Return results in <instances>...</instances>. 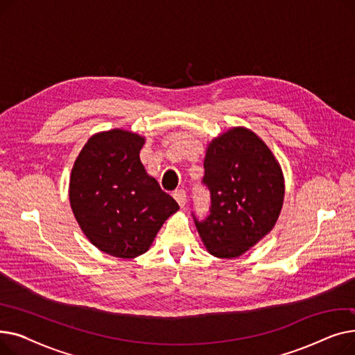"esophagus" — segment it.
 <instances>
[{"label":"esophagus","mask_w":355,"mask_h":355,"mask_svg":"<svg viewBox=\"0 0 355 355\" xmlns=\"http://www.w3.org/2000/svg\"><path fill=\"white\" fill-rule=\"evenodd\" d=\"M173 196L177 200V202L180 204V207H184L185 204H187V193H185L184 190H177V191H174Z\"/></svg>","instance_id":"obj_1"}]
</instances>
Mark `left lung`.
<instances>
[{
    "label": "left lung",
    "mask_w": 355,
    "mask_h": 355,
    "mask_svg": "<svg viewBox=\"0 0 355 355\" xmlns=\"http://www.w3.org/2000/svg\"><path fill=\"white\" fill-rule=\"evenodd\" d=\"M202 182L211 194L210 216L196 221L207 252L234 259L275 227L285 198L281 164L252 129L230 128L206 149Z\"/></svg>",
    "instance_id": "left-lung-1"
}]
</instances>
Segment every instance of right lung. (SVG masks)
I'll return each instance as SVG.
<instances>
[{
	"instance_id": "1",
	"label": "right lung",
	"mask_w": 355,
	"mask_h": 355,
	"mask_svg": "<svg viewBox=\"0 0 355 355\" xmlns=\"http://www.w3.org/2000/svg\"><path fill=\"white\" fill-rule=\"evenodd\" d=\"M145 137L121 128L92 135L73 164L69 200L83 234L101 252L134 259L151 248L177 201L149 175Z\"/></svg>"
}]
</instances>
